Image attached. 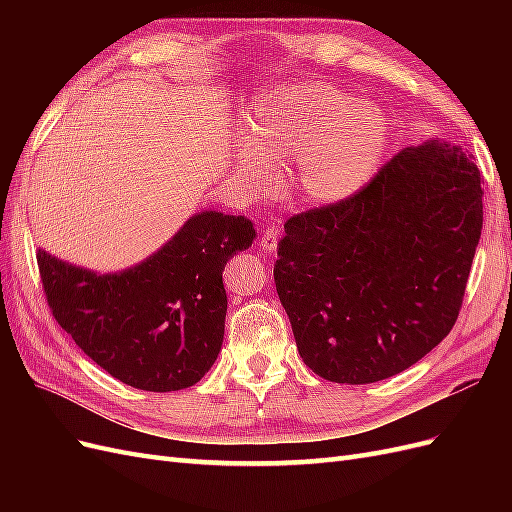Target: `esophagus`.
<instances>
[{
  "label": "esophagus",
  "instance_id": "esophagus-1",
  "mask_svg": "<svg viewBox=\"0 0 512 512\" xmlns=\"http://www.w3.org/2000/svg\"><path fill=\"white\" fill-rule=\"evenodd\" d=\"M282 237V224L280 222H273L269 228L262 230V237H260V247L265 252H275L277 250V241Z\"/></svg>",
  "mask_w": 512,
  "mask_h": 512
}]
</instances>
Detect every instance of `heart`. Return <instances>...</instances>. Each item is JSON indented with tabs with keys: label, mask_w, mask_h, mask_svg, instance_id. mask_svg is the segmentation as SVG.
Returning a JSON list of instances; mask_svg holds the SVG:
<instances>
[{
	"label": "heart",
	"mask_w": 512,
	"mask_h": 512,
	"mask_svg": "<svg viewBox=\"0 0 512 512\" xmlns=\"http://www.w3.org/2000/svg\"><path fill=\"white\" fill-rule=\"evenodd\" d=\"M245 151L237 175L262 188L267 162H290L288 188L316 207L359 194L378 170L391 138L384 108L327 83L309 81L256 96L243 119Z\"/></svg>",
	"instance_id": "b5f03b06"
}]
</instances>
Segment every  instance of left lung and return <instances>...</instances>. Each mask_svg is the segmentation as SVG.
<instances>
[{
	"instance_id": "8db88e82",
	"label": "left lung",
	"mask_w": 512,
	"mask_h": 512,
	"mask_svg": "<svg viewBox=\"0 0 512 512\" xmlns=\"http://www.w3.org/2000/svg\"><path fill=\"white\" fill-rule=\"evenodd\" d=\"M483 228L472 153L431 138L401 149L337 205L292 215L273 269L303 363L369 384L451 333Z\"/></svg>"
}]
</instances>
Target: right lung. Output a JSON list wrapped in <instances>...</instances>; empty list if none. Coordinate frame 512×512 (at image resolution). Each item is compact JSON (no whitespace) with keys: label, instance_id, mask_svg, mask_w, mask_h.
<instances>
[{"label":"right lung","instance_id":"add662e5","mask_svg":"<svg viewBox=\"0 0 512 512\" xmlns=\"http://www.w3.org/2000/svg\"><path fill=\"white\" fill-rule=\"evenodd\" d=\"M256 230L243 215L200 211L138 265L96 273L38 250L51 312L91 361L123 384L181 391L203 378L224 339L222 273Z\"/></svg>","mask_w":512,"mask_h":512}]
</instances>
